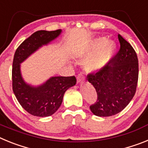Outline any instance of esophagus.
Returning <instances> with one entry per match:
<instances>
[{
	"label": "esophagus",
	"instance_id": "esophagus-1",
	"mask_svg": "<svg viewBox=\"0 0 148 148\" xmlns=\"http://www.w3.org/2000/svg\"><path fill=\"white\" fill-rule=\"evenodd\" d=\"M83 79H84V77H83L81 74H79V75L77 76V82L78 83H80V82H81L82 80H83Z\"/></svg>",
	"mask_w": 148,
	"mask_h": 148
}]
</instances>
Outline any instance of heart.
Here are the masks:
<instances>
[{
	"mask_svg": "<svg viewBox=\"0 0 148 148\" xmlns=\"http://www.w3.org/2000/svg\"><path fill=\"white\" fill-rule=\"evenodd\" d=\"M115 51V44L113 42H106V38L104 37L96 38L83 52V56L87 57L83 62L85 69L88 71L103 70L110 63Z\"/></svg>",
	"mask_w": 148,
	"mask_h": 148,
	"instance_id": "b5f03b06",
	"label": "heart"
}]
</instances>
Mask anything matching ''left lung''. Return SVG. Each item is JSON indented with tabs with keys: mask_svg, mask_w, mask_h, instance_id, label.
<instances>
[{
	"mask_svg": "<svg viewBox=\"0 0 148 148\" xmlns=\"http://www.w3.org/2000/svg\"><path fill=\"white\" fill-rule=\"evenodd\" d=\"M120 49L103 70L90 73L87 79L96 89L97 99L90 106L94 115H115L129 104L138 83V57L133 47L120 34Z\"/></svg>",
	"mask_w": 148,
	"mask_h": 148,
	"instance_id": "1",
	"label": "left lung"
}]
</instances>
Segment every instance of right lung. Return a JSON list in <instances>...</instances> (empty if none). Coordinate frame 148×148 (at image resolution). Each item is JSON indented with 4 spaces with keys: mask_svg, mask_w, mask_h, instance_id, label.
Wrapping results in <instances>:
<instances>
[{
    "mask_svg": "<svg viewBox=\"0 0 148 148\" xmlns=\"http://www.w3.org/2000/svg\"><path fill=\"white\" fill-rule=\"evenodd\" d=\"M61 32V29L35 32L21 44L14 55L12 90L21 106L34 116L47 117L56 112L61 106L66 90L77 82L74 76L52 77L38 86H32L24 82L21 74L20 64L39 47L54 40Z\"/></svg>",
    "mask_w": 148,
    "mask_h": 148,
    "instance_id": "right-lung-1",
    "label": "right lung"
}]
</instances>
